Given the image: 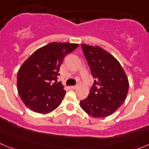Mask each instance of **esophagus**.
Instances as JSON below:
<instances>
[{"mask_svg": "<svg viewBox=\"0 0 149 149\" xmlns=\"http://www.w3.org/2000/svg\"><path fill=\"white\" fill-rule=\"evenodd\" d=\"M69 88H70V89H75V88H76V86H70Z\"/></svg>", "mask_w": 149, "mask_h": 149, "instance_id": "34e87169", "label": "esophagus"}]
</instances>
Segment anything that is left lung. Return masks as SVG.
I'll return each mask as SVG.
<instances>
[{
	"label": "left lung",
	"instance_id": "1",
	"mask_svg": "<svg viewBox=\"0 0 149 149\" xmlns=\"http://www.w3.org/2000/svg\"><path fill=\"white\" fill-rule=\"evenodd\" d=\"M94 84L88 96L80 102L82 109L94 118H104L123 104L128 92L127 76L120 63L98 46L81 45Z\"/></svg>",
	"mask_w": 149,
	"mask_h": 149
}]
</instances>
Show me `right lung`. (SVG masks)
<instances>
[{
	"mask_svg": "<svg viewBox=\"0 0 149 149\" xmlns=\"http://www.w3.org/2000/svg\"><path fill=\"white\" fill-rule=\"evenodd\" d=\"M79 46L49 43L33 52L21 66L17 76L18 91L31 110L45 114L59 106L66 92L61 82L56 83L60 67L66 55Z\"/></svg>",
	"mask_w": 149,
	"mask_h": 149,
	"instance_id": "add662e5",
	"label": "right lung"
}]
</instances>
